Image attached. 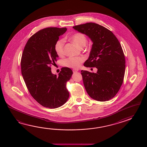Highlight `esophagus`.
I'll return each instance as SVG.
<instances>
[{"label": "esophagus", "mask_w": 147, "mask_h": 147, "mask_svg": "<svg viewBox=\"0 0 147 147\" xmlns=\"http://www.w3.org/2000/svg\"><path fill=\"white\" fill-rule=\"evenodd\" d=\"M78 69H73V72L74 73H75V72H78Z\"/></svg>", "instance_id": "34e87169"}]
</instances>
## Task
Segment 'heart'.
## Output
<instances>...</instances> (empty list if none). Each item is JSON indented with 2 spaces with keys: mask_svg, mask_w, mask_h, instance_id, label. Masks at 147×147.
<instances>
[{
  "mask_svg": "<svg viewBox=\"0 0 147 147\" xmlns=\"http://www.w3.org/2000/svg\"><path fill=\"white\" fill-rule=\"evenodd\" d=\"M71 40L79 48H82L87 42V39L85 35L81 33H76L71 37ZM65 40L60 39L55 45V50L58 56H62L64 53ZM84 60L82 57H69L63 60V65L66 67L77 69L80 67L81 63Z\"/></svg>",
  "mask_w": 147,
  "mask_h": 147,
  "instance_id": "1",
  "label": "heart"
}]
</instances>
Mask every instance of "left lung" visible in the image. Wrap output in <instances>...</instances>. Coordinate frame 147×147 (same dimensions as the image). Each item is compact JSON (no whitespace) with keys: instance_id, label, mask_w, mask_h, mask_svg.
Wrapping results in <instances>:
<instances>
[{"instance_id":"obj_1","label":"left lung","mask_w":147,"mask_h":147,"mask_svg":"<svg viewBox=\"0 0 147 147\" xmlns=\"http://www.w3.org/2000/svg\"><path fill=\"white\" fill-rule=\"evenodd\" d=\"M73 28L92 42L84 66L96 67L98 70L97 73L81 70L86 90L94 100L108 101L116 96L123 81L125 62L121 46L111 31L96 23L88 22Z\"/></svg>"}]
</instances>
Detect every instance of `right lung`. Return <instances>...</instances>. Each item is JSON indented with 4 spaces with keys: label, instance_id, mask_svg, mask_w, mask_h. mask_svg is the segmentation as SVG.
I'll return each instance as SVG.
<instances>
[{
    "label": "right lung",
    "instance_id": "right-lung-1",
    "mask_svg": "<svg viewBox=\"0 0 147 147\" xmlns=\"http://www.w3.org/2000/svg\"><path fill=\"white\" fill-rule=\"evenodd\" d=\"M67 30L49 27L38 31L29 39L21 60L22 74L31 96L50 109L63 106L69 98L66 83L71 77L72 70L63 67L57 76L50 68L58 58L55 45Z\"/></svg>",
    "mask_w": 147,
    "mask_h": 147
}]
</instances>
